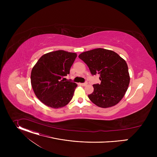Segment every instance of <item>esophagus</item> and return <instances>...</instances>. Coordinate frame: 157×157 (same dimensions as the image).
<instances>
[{"mask_svg":"<svg viewBox=\"0 0 157 157\" xmlns=\"http://www.w3.org/2000/svg\"><path fill=\"white\" fill-rule=\"evenodd\" d=\"M87 82H83V83H81V85L82 86H85L87 85Z\"/></svg>","mask_w":157,"mask_h":157,"instance_id":"esophagus-1","label":"esophagus"}]
</instances>
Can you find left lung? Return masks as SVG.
Listing matches in <instances>:
<instances>
[{"mask_svg": "<svg viewBox=\"0 0 157 157\" xmlns=\"http://www.w3.org/2000/svg\"><path fill=\"white\" fill-rule=\"evenodd\" d=\"M78 57L87 65L92 75H100L101 82L93 85V93L88 95L89 99L102 108L117 104L130 82L125 61L116 52L103 48L83 52Z\"/></svg>", "mask_w": 157, "mask_h": 157, "instance_id": "left-lung-1", "label": "left lung"}]
</instances>
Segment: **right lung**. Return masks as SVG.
Segmentation results:
<instances>
[{
  "instance_id": "obj_1",
  "label": "right lung",
  "mask_w": 157,
  "mask_h": 157,
  "mask_svg": "<svg viewBox=\"0 0 157 157\" xmlns=\"http://www.w3.org/2000/svg\"><path fill=\"white\" fill-rule=\"evenodd\" d=\"M76 53L58 50L43 55L33 66L31 84L38 99L52 108L62 107L73 97L77 84L71 80L64 81Z\"/></svg>"
}]
</instances>
